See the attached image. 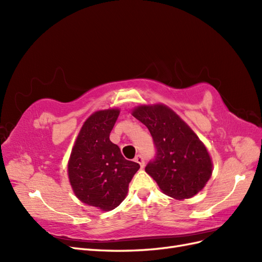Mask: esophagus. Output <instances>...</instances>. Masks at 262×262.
Masks as SVG:
<instances>
[{"instance_id": "34e87169", "label": "esophagus", "mask_w": 262, "mask_h": 262, "mask_svg": "<svg viewBox=\"0 0 262 262\" xmlns=\"http://www.w3.org/2000/svg\"><path fill=\"white\" fill-rule=\"evenodd\" d=\"M136 162L140 164L141 168H143V167H144L145 162H144V157L142 156V155H137V156H136Z\"/></svg>"}]
</instances>
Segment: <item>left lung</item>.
<instances>
[{
  "label": "left lung",
  "instance_id": "left-lung-1",
  "mask_svg": "<svg viewBox=\"0 0 262 262\" xmlns=\"http://www.w3.org/2000/svg\"><path fill=\"white\" fill-rule=\"evenodd\" d=\"M132 115L153 138L156 152L145 171L162 191L182 200L202 190L212 175V162L195 133L164 105L140 106Z\"/></svg>",
  "mask_w": 262,
  "mask_h": 262
}]
</instances>
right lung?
I'll list each match as a JSON object with an SVG mask.
<instances>
[{
    "instance_id": "obj_1",
    "label": "right lung",
    "mask_w": 262,
    "mask_h": 262,
    "mask_svg": "<svg viewBox=\"0 0 262 262\" xmlns=\"http://www.w3.org/2000/svg\"><path fill=\"white\" fill-rule=\"evenodd\" d=\"M119 117L118 109L93 114L78 133L69 162V178L75 195L82 202L110 211L128 192L136 162L125 160L109 134Z\"/></svg>"
}]
</instances>
